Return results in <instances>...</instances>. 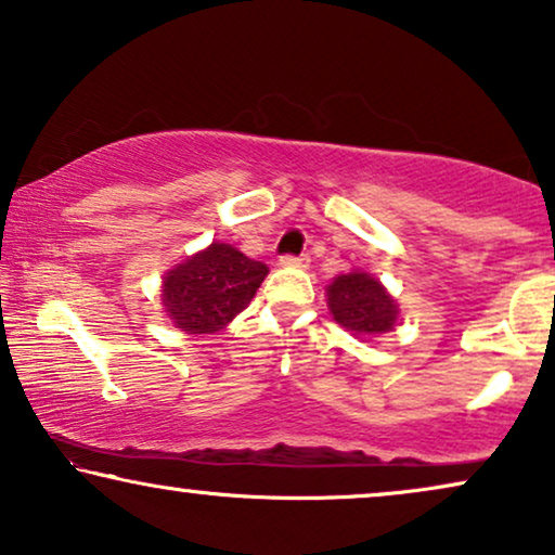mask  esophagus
Wrapping results in <instances>:
<instances>
[{
    "instance_id": "1",
    "label": "esophagus",
    "mask_w": 555,
    "mask_h": 555,
    "mask_svg": "<svg viewBox=\"0 0 555 555\" xmlns=\"http://www.w3.org/2000/svg\"><path fill=\"white\" fill-rule=\"evenodd\" d=\"M279 266H284V269H307L309 256H282Z\"/></svg>"
}]
</instances>
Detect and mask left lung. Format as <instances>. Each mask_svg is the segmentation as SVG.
Wrapping results in <instances>:
<instances>
[{"instance_id": "1", "label": "left lung", "mask_w": 555, "mask_h": 555, "mask_svg": "<svg viewBox=\"0 0 555 555\" xmlns=\"http://www.w3.org/2000/svg\"><path fill=\"white\" fill-rule=\"evenodd\" d=\"M332 320L358 339H373L398 327V305L378 276L367 271L339 273L330 282Z\"/></svg>"}]
</instances>
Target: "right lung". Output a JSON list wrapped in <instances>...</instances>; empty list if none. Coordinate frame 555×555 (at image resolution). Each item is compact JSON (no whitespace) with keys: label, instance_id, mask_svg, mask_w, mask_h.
<instances>
[{"label":"right lung","instance_id":"1","mask_svg":"<svg viewBox=\"0 0 555 555\" xmlns=\"http://www.w3.org/2000/svg\"><path fill=\"white\" fill-rule=\"evenodd\" d=\"M269 266L212 241L162 276V309L184 335H216L256 297Z\"/></svg>","mask_w":555,"mask_h":555}]
</instances>
